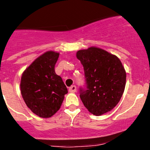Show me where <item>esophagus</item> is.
<instances>
[{
    "label": "esophagus",
    "mask_w": 150,
    "mask_h": 150,
    "mask_svg": "<svg viewBox=\"0 0 150 150\" xmlns=\"http://www.w3.org/2000/svg\"><path fill=\"white\" fill-rule=\"evenodd\" d=\"M77 90V88H76V86H75V85H72V86H71L69 88V91L70 92H75Z\"/></svg>",
    "instance_id": "1"
}]
</instances>
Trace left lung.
Masks as SVG:
<instances>
[{
    "label": "left lung",
    "mask_w": 150,
    "mask_h": 150,
    "mask_svg": "<svg viewBox=\"0 0 150 150\" xmlns=\"http://www.w3.org/2000/svg\"><path fill=\"white\" fill-rule=\"evenodd\" d=\"M76 56L84 70L85 86L80 88V98L85 107L97 116L111 111L126 85V72L119 58L97 47L79 50Z\"/></svg>",
    "instance_id": "1"
}]
</instances>
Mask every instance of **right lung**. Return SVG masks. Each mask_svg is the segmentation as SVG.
I'll return each mask as SVG.
<instances>
[{
	"instance_id": "obj_1",
	"label": "right lung",
	"mask_w": 150,
	"mask_h": 150,
	"mask_svg": "<svg viewBox=\"0 0 150 150\" xmlns=\"http://www.w3.org/2000/svg\"><path fill=\"white\" fill-rule=\"evenodd\" d=\"M59 53L49 51L35 60L23 72L21 92L26 106L41 117H50L59 110L68 92L54 66Z\"/></svg>"
}]
</instances>
